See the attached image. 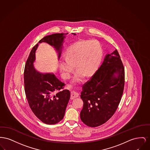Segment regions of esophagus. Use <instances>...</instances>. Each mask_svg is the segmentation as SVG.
<instances>
[{"instance_id": "esophagus-1", "label": "esophagus", "mask_w": 150, "mask_h": 150, "mask_svg": "<svg viewBox=\"0 0 150 150\" xmlns=\"http://www.w3.org/2000/svg\"><path fill=\"white\" fill-rule=\"evenodd\" d=\"M79 94L76 92H71V99H74L77 97H79Z\"/></svg>"}]
</instances>
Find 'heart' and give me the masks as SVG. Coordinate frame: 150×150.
<instances>
[{
  "label": "heart",
  "mask_w": 150,
  "mask_h": 150,
  "mask_svg": "<svg viewBox=\"0 0 150 150\" xmlns=\"http://www.w3.org/2000/svg\"><path fill=\"white\" fill-rule=\"evenodd\" d=\"M103 53L102 47L97 40L76 42L67 50L65 60L61 59L59 61V69L63 77L65 79H69L74 66L77 73L73 82H79L83 76H91L100 65Z\"/></svg>",
  "instance_id": "obj_1"
}]
</instances>
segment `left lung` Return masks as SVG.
I'll use <instances>...</instances> for the list:
<instances>
[{
	"instance_id": "1",
	"label": "left lung",
	"mask_w": 150,
	"mask_h": 150,
	"mask_svg": "<svg viewBox=\"0 0 150 150\" xmlns=\"http://www.w3.org/2000/svg\"><path fill=\"white\" fill-rule=\"evenodd\" d=\"M125 71L118 51L106 54L100 68L81 93L83 106L82 121L90 127L100 126L113 115L123 94Z\"/></svg>"
}]
</instances>
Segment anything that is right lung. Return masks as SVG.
Segmentation results:
<instances>
[{
  "mask_svg": "<svg viewBox=\"0 0 150 150\" xmlns=\"http://www.w3.org/2000/svg\"><path fill=\"white\" fill-rule=\"evenodd\" d=\"M68 33L49 35L40 40L39 43L46 42L55 49L59 60L65 35ZM74 35L76 34L72 33ZM37 44L32 48L26 61L24 70L25 91L29 106L34 115L43 122L53 125L64 118L65 112L70 99L71 93L68 90L60 91L65 85L57 79L53 73H42L34 66Z\"/></svg>",
  "mask_w": 150,
  "mask_h": 150,
  "instance_id": "obj_1",
  "label": "right lung"
}]
</instances>
